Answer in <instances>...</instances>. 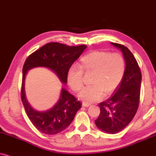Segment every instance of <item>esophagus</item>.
<instances>
[{
  "label": "esophagus",
  "instance_id": "34e87169",
  "mask_svg": "<svg viewBox=\"0 0 156 156\" xmlns=\"http://www.w3.org/2000/svg\"><path fill=\"white\" fill-rule=\"evenodd\" d=\"M90 105V104L88 103H83V106H85V107H88V106H89Z\"/></svg>",
  "mask_w": 156,
  "mask_h": 156
}]
</instances>
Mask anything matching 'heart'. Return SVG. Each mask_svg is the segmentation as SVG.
I'll return each mask as SVG.
<instances>
[{
    "label": "heart",
    "mask_w": 156,
    "mask_h": 156,
    "mask_svg": "<svg viewBox=\"0 0 156 156\" xmlns=\"http://www.w3.org/2000/svg\"><path fill=\"white\" fill-rule=\"evenodd\" d=\"M125 69V59L119 53L96 51L83 57L79 67L73 66L69 68L67 80L74 91H78L83 86V72L94 73L93 86L83 88L78 94L82 101L92 103L117 89L123 79Z\"/></svg>",
    "instance_id": "obj_1"
}]
</instances>
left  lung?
<instances>
[{
  "label": "left lung",
  "instance_id": "left-lung-1",
  "mask_svg": "<svg viewBox=\"0 0 156 156\" xmlns=\"http://www.w3.org/2000/svg\"><path fill=\"white\" fill-rule=\"evenodd\" d=\"M111 44L122 51L125 60V73L111 97L98 104L100 114L95 124L104 133L116 134L129 125L138 109L142 75L137 60L129 49L117 43Z\"/></svg>",
  "mask_w": 156,
  "mask_h": 156
}]
</instances>
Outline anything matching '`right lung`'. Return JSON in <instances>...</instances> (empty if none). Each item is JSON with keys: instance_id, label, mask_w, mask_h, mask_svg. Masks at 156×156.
I'll list each match as a JSON object with an SVG mask.
<instances>
[{"instance_id": "right-lung-1", "label": "right lung", "mask_w": 156, "mask_h": 156, "mask_svg": "<svg viewBox=\"0 0 156 156\" xmlns=\"http://www.w3.org/2000/svg\"><path fill=\"white\" fill-rule=\"evenodd\" d=\"M86 47V45L70 47L50 42L35 51L26 60L22 70L21 101L29 119L41 133L52 135L63 131L73 120L77 112L81 107V104L62 86L59 100L51 109L42 112L35 110L26 97V75L31 69L44 67L54 72L61 83L66 85L69 68Z\"/></svg>"}]
</instances>
